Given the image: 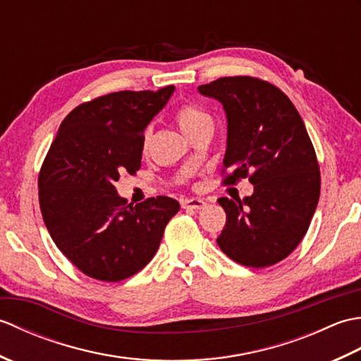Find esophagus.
Returning a JSON list of instances; mask_svg holds the SVG:
<instances>
[{"label": "esophagus", "mask_w": 361, "mask_h": 361, "mask_svg": "<svg viewBox=\"0 0 361 361\" xmlns=\"http://www.w3.org/2000/svg\"><path fill=\"white\" fill-rule=\"evenodd\" d=\"M183 209H203L206 206V202L203 198H185L181 202Z\"/></svg>", "instance_id": "34e87169"}]
</instances>
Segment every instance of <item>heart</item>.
I'll return each instance as SVG.
<instances>
[{
	"label": "heart",
	"instance_id": "heart-1",
	"mask_svg": "<svg viewBox=\"0 0 361 361\" xmlns=\"http://www.w3.org/2000/svg\"><path fill=\"white\" fill-rule=\"evenodd\" d=\"M175 119L178 122L181 132L186 136L195 132L198 127H202L204 124H211L209 114L203 111L200 106L192 105V104L180 106L178 111L175 114ZM149 142H150V128L145 130L142 135V150H147Z\"/></svg>",
	"mask_w": 361,
	"mask_h": 361
}]
</instances>
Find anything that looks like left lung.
Returning a JSON list of instances; mask_svg holds the SVG:
<instances>
[{
  "mask_svg": "<svg viewBox=\"0 0 361 361\" xmlns=\"http://www.w3.org/2000/svg\"><path fill=\"white\" fill-rule=\"evenodd\" d=\"M226 114L224 166L234 185L247 178L255 192L243 200L219 198L226 212L220 250L237 264H278L302 240L319 200L317 153L295 105L279 88L247 75L221 78L198 87Z\"/></svg>",
  "mask_w": 361,
  "mask_h": 361,
  "instance_id": "obj_1",
  "label": "left lung"
}]
</instances>
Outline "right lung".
<instances>
[{
    "label": "right lung",
    "instance_id": "1",
    "mask_svg": "<svg viewBox=\"0 0 361 361\" xmlns=\"http://www.w3.org/2000/svg\"><path fill=\"white\" fill-rule=\"evenodd\" d=\"M175 87L119 91L82 104L59 127L38 175L54 243L90 278L118 282L147 265L180 203L158 195L126 206L114 183L141 167L142 135Z\"/></svg>",
    "mask_w": 361,
    "mask_h": 361
}]
</instances>
